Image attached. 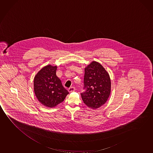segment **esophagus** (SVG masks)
<instances>
[{
	"label": "esophagus",
	"mask_w": 153,
	"mask_h": 153,
	"mask_svg": "<svg viewBox=\"0 0 153 153\" xmlns=\"http://www.w3.org/2000/svg\"><path fill=\"white\" fill-rule=\"evenodd\" d=\"M75 87H71L68 89V91H69V92H74L75 91Z\"/></svg>",
	"instance_id": "1"
}]
</instances>
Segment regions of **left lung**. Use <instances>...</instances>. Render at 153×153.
Returning <instances> with one entry per match:
<instances>
[{"instance_id": "1", "label": "left lung", "mask_w": 153, "mask_h": 153, "mask_svg": "<svg viewBox=\"0 0 153 153\" xmlns=\"http://www.w3.org/2000/svg\"><path fill=\"white\" fill-rule=\"evenodd\" d=\"M83 92L80 94L86 105L95 109L108 100L111 92L108 73L100 64L93 61L85 68Z\"/></svg>"}]
</instances>
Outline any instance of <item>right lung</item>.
Listing matches in <instances>:
<instances>
[{
  "instance_id": "1",
  "label": "right lung",
  "mask_w": 153,
  "mask_h": 153,
  "mask_svg": "<svg viewBox=\"0 0 153 153\" xmlns=\"http://www.w3.org/2000/svg\"><path fill=\"white\" fill-rule=\"evenodd\" d=\"M56 66H45L35 76L34 89L38 100L44 105L52 108L64 101L69 92L56 75Z\"/></svg>"
}]
</instances>
